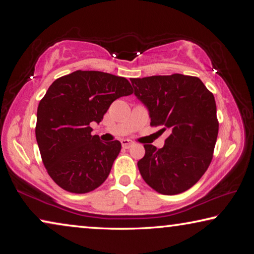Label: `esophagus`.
<instances>
[{
    "instance_id": "1",
    "label": "esophagus",
    "mask_w": 254,
    "mask_h": 254,
    "mask_svg": "<svg viewBox=\"0 0 254 254\" xmlns=\"http://www.w3.org/2000/svg\"><path fill=\"white\" fill-rule=\"evenodd\" d=\"M121 143H122V147H123L124 149H128V148H130L131 145L133 144L132 141L127 140V139H124V140H122V141H121Z\"/></svg>"
}]
</instances>
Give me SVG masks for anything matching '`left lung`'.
Instances as JSON below:
<instances>
[{
  "label": "left lung",
  "instance_id": "1",
  "mask_svg": "<svg viewBox=\"0 0 254 254\" xmlns=\"http://www.w3.org/2000/svg\"><path fill=\"white\" fill-rule=\"evenodd\" d=\"M134 95L147 106L150 126L168 128L161 149L144 144L137 161L150 187L177 195L194 186L207 170L218 134L216 103L198 77L174 74L131 78Z\"/></svg>",
  "mask_w": 254,
  "mask_h": 254
}]
</instances>
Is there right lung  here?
<instances>
[{
  "label": "right lung",
  "mask_w": 254,
  "mask_h": 254,
  "mask_svg": "<svg viewBox=\"0 0 254 254\" xmlns=\"http://www.w3.org/2000/svg\"><path fill=\"white\" fill-rule=\"evenodd\" d=\"M132 93L127 78L95 70H76L50 85L38 106L36 137L59 187L85 194L109 177L121 142H102L89 124L100 123L112 103Z\"/></svg>",
  "instance_id": "right-lung-1"
}]
</instances>
